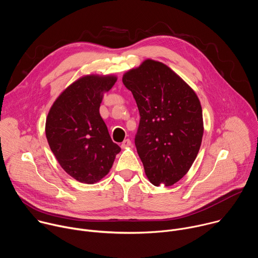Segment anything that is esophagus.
I'll use <instances>...</instances> for the list:
<instances>
[{"label":"esophagus","instance_id":"1","mask_svg":"<svg viewBox=\"0 0 258 258\" xmlns=\"http://www.w3.org/2000/svg\"><path fill=\"white\" fill-rule=\"evenodd\" d=\"M132 145V141L130 139H125L122 143H121V148H126V147H130Z\"/></svg>","mask_w":258,"mask_h":258}]
</instances>
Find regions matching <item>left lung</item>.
Segmentation results:
<instances>
[{"instance_id":"1","label":"left lung","mask_w":258,"mask_h":258,"mask_svg":"<svg viewBox=\"0 0 258 258\" xmlns=\"http://www.w3.org/2000/svg\"><path fill=\"white\" fill-rule=\"evenodd\" d=\"M122 83L140 112L135 145L145 173L156 187L172 186L188 172L200 149V101L169 67L150 59L126 72Z\"/></svg>"}]
</instances>
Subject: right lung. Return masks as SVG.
I'll return each instance as SVG.
<instances>
[{"mask_svg":"<svg viewBox=\"0 0 258 258\" xmlns=\"http://www.w3.org/2000/svg\"><path fill=\"white\" fill-rule=\"evenodd\" d=\"M115 77L88 76L54 102L46 120L50 148L61 167L81 182L94 183L112 167L120 147L113 143L99 109Z\"/></svg>","mask_w":258,"mask_h":258,"instance_id":"1","label":"right lung"}]
</instances>
